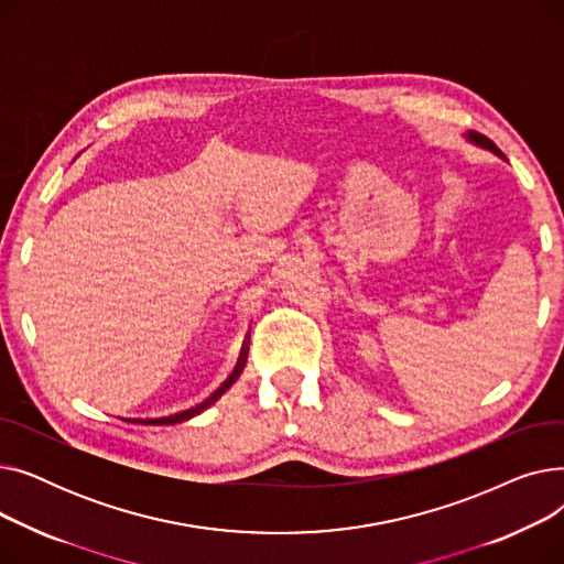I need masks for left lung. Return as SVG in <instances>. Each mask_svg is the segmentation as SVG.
Listing matches in <instances>:
<instances>
[{"mask_svg": "<svg viewBox=\"0 0 564 564\" xmlns=\"http://www.w3.org/2000/svg\"><path fill=\"white\" fill-rule=\"evenodd\" d=\"M466 139H468V141H473V143H478L480 148H487V151H491V153H496L498 158L506 160V155H502V153L498 151L496 143H494L491 139H487L485 134H480V132H468V134H466Z\"/></svg>", "mask_w": 564, "mask_h": 564, "instance_id": "obj_1", "label": "left lung"}]
</instances>
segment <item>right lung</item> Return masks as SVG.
I'll list each match as a JSON object with an SVG mask.
<instances>
[{
    "label": "right lung",
    "mask_w": 564,
    "mask_h": 564,
    "mask_svg": "<svg viewBox=\"0 0 564 564\" xmlns=\"http://www.w3.org/2000/svg\"><path fill=\"white\" fill-rule=\"evenodd\" d=\"M240 364H237V368H235V372L221 383V387L210 395V398H207L205 402H200V404H196V406H192V409H185V411H181V413H171V416H164V419H137L134 423H143V425H173V423H183V421H187V419H192V416H196V413H200L205 406H210L228 387H230V383L237 379V377H240Z\"/></svg>",
    "instance_id": "add662e5"
}]
</instances>
